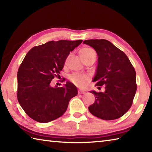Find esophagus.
<instances>
[{
	"label": "esophagus",
	"mask_w": 152,
	"mask_h": 152,
	"mask_svg": "<svg viewBox=\"0 0 152 152\" xmlns=\"http://www.w3.org/2000/svg\"><path fill=\"white\" fill-rule=\"evenodd\" d=\"M85 94V92L84 91H81V90H79L78 91V94Z\"/></svg>",
	"instance_id": "34e87169"
}]
</instances>
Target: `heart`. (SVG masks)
<instances>
[{
  "label": "heart",
  "instance_id": "heart-1",
  "mask_svg": "<svg viewBox=\"0 0 152 152\" xmlns=\"http://www.w3.org/2000/svg\"><path fill=\"white\" fill-rule=\"evenodd\" d=\"M93 53H95V51L92 49L89 48H82L79 52L81 59L88 57V56L93 54ZM70 80L76 86L78 87H84L89 82L90 77L85 74L74 73L70 76Z\"/></svg>",
  "mask_w": 152,
  "mask_h": 152
}]
</instances>
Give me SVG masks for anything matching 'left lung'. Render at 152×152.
<instances>
[{
	"instance_id": "obj_1",
	"label": "left lung",
	"mask_w": 152,
	"mask_h": 152,
	"mask_svg": "<svg viewBox=\"0 0 152 152\" xmlns=\"http://www.w3.org/2000/svg\"><path fill=\"white\" fill-rule=\"evenodd\" d=\"M98 55V66L93 82L105 86L104 92L91 91L94 103L89 106L92 115L103 120L122 117L132 107L137 84L134 68L125 53L106 39L85 40Z\"/></svg>"
}]
</instances>
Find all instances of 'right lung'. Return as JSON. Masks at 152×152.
Listing matches in <instances>:
<instances>
[{"instance_id":"right-lung-1","label":"right lung","mask_w":152,"mask_h":152,"mask_svg":"<svg viewBox=\"0 0 152 152\" xmlns=\"http://www.w3.org/2000/svg\"><path fill=\"white\" fill-rule=\"evenodd\" d=\"M82 40L50 41L28 51L17 73V99L25 113L45 123L61 117L72 98L78 94L76 86L67 82L62 87L50 82L64 68L70 51Z\"/></svg>"}]
</instances>
